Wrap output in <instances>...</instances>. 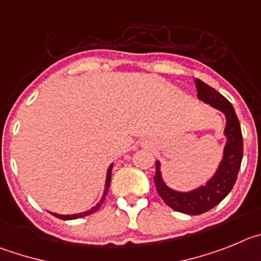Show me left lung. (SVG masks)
Returning a JSON list of instances; mask_svg holds the SVG:
<instances>
[{
    "instance_id": "left-lung-1",
    "label": "left lung",
    "mask_w": 261,
    "mask_h": 261,
    "mask_svg": "<svg viewBox=\"0 0 261 261\" xmlns=\"http://www.w3.org/2000/svg\"><path fill=\"white\" fill-rule=\"evenodd\" d=\"M195 84L198 90V97L201 101L221 110L226 117L225 135L227 140L224 149V157L216 174L205 183V186H201L190 192H178L166 186L161 177L160 163L156 161V174L153 179L157 192L171 210L186 215H201L208 212L226 198L238 177L242 157H243L241 125L233 105L221 93L201 82L200 79H195Z\"/></svg>"
}]
</instances>
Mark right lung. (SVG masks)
Returning a JSON list of instances; mask_svg holds the SVG:
<instances>
[{
	"instance_id": "1",
	"label": "right lung",
	"mask_w": 261,
	"mask_h": 261,
	"mask_svg": "<svg viewBox=\"0 0 261 261\" xmlns=\"http://www.w3.org/2000/svg\"><path fill=\"white\" fill-rule=\"evenodd\" d=\"M112 168H113V164L109 166V169H108V173H107V182H105V190H104V194H102V198L101 200L98 201L97 204H96L93 208H91L90 211H86V212L83 213H78V215H57V213H51L53 216H56L57 218H61V220H75V218H81V217H84V216H88V215H92V213H95L96 211L101 206V204L104 203L105 200V196L108 195V191H109V186H110V179H112Z\"/></svg>"
}]
</instances>
